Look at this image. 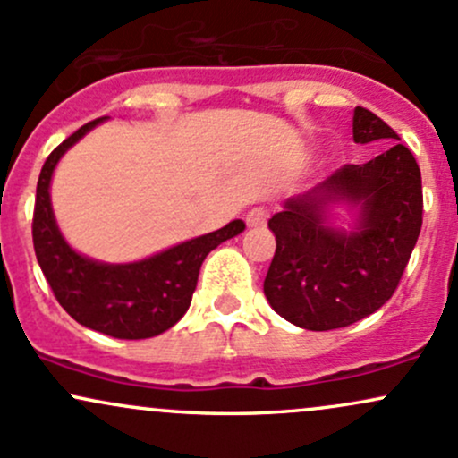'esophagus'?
Masks as SVG:
<instances>
[{"label":"esophagus","mask_w":458,"mask_h":458,"mask_svg":"<svg viewBox=\"0 0 458 458\" xmlns=\"http://www.w3.org/2000/svg\"><path fill=\"white\" fill-rule=\"evenodd\" d=\"M267 219H269V208L267 207H254L250 213L245 215V222L250 228H259V225H265Z\"/></svg>","instance_id":"34e87169"}]
</instances>
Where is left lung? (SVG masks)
<instances>
[{"label": "left lung", "instance_id": "8db88e82", "mask_svg": "<svg viewBox=\"0 0 458 458\" xmlns=\"http://www.w3.org/2000/svg\"><path fill=\"white\" fill-rule=\"evenodd\" d=\"M357 144L398 141L390 124L355 107ZM331 201L360 207L353 233L324 225ZM422 176L407 146L344 165L269 219L276 254L265 295L282 318L310 331L349 327L377 312L398 288L422 228Z\"/></svg>", "mask_w": 458, "mask_h": 458}]
</instances>
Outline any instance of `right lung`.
I'll use <instances>...</instances> for the list:
<instances>
[{"label": "right lung", "mask_w": 458, "mask_h": 458, "mask_svg": "<svg viewBox=\"0 0 458 458\" xmlns=\"http://www.w3.org/2000/svg\"><path fill=\"white\" fill-rule=\"evenodd\" d=\"M105 118L83 124L47 157L36 187L31 222L34 251L57 303L79 325L120 340L152 338L182 318L208 251L243 233L245 224L234 219L211 234L185 241L131 265H105L71 250L51 211V174L60 157Z\"/></svg>", "instance_id": "1"}]
</instances>
